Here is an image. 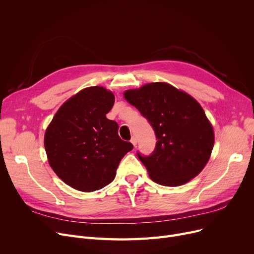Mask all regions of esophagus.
Listing matches in <instances>:
<instances>
[{"instance_id": "34e87169", "label": "esophagus", "mask_w": 254, "mask_h": 254, "mask_svg": "<svg viewBox=\"0 0 254 254\" xmlns=\"http://www.w3.org/2000/svg\"><path fill=\"white\" fill-rule=\"evenodd\" d=\"M130 142H131V144H132V145L136 146V145H137V143H138V140H137V138H136V137H131Z\"/></svg>"}]
</instances>
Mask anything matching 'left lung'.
<instances>
[{
    "mask_svg": "<svg viewBox=\"0 0 254 254\" xmlns=\"http://www.w3.org/2000/svg\"><path fill=\"white\" fill-rule=\"evenodd\" d=\"M124 96L155 132L154 151L148 156L137 153L150 178L164 186H178L198 175L214 146V130L202 106L165 82L128 89Z\"/></svg>",
    "mask_w": 254,
    "mask_h": 254,
    "instance_id": "obj_1",
    "label": "left lung"
}]
</instances>
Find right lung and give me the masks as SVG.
<instances>
[{
  "mask_svg": "<svg viewBox=\"0 0 254 254\" xmlns=\"http://www.w3.org/2000/svg\"><path fill=\"white\" fill-rule=\"evenodd\" d=\"M114 101L103 86L84 88L61 106L46 128L48 163L77 190L95 191L111 183L120 161L134 148L118 136L117 123L106 117Z\"/></svg>",
  "mask_w": 254,
  "mask_h": 254,
  "instance_id": "right-lung-1",
  "label": "right lung"
}]
</instances>
